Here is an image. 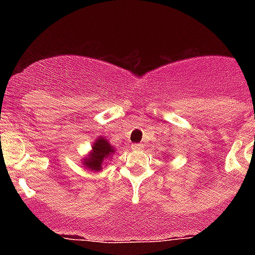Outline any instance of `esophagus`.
I'll use <instances>...</instances> for the list:
<instances>
[{
    "label": "esophagus",
    "instance_id": "34e87169",
    "mask_svg": "<svg viewBox=\"0 0 255 255\" xmlns=\"http://www.w3.org/2000/svg\"><path fill=\"white\" fill-rule=\"evenodd\" d=\"M131 147H132V149H135V150H141V149H144L143 144H132Z\"/></svg>",
    "mask_w": 255,
    "mask_h": 255
}]
</instances>
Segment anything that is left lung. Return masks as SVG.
I'll use <instances>...</instances> for the list:
<instances>
[{"label": "left lung", "mask_w": 255, "mask_h": 255, "mask_svg": "<svg viewBox=\"0 0 255 255\" xmlns=\"http://www.w3.org/2000/svg\"><path fill=\"white\" fill-rule=\"evenodd\" d=\"M168 155H170V153H168Z\"/></svg>", "instance_id": "left-lung-1"}]
</instances>
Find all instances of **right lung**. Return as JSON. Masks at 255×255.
<instances>
[{"mask_svg": "<svg viewBox=\"0 0 255 255\" xmlns=\"http://www.w3.org/2000/svg\"><path fill=\"white\" fill-rule=\"evenodd\" d=\"M116 152L115 147L112 145L108 139L105 136H98L93 144L92 149L87 157L82 159V163L85 168L93 171V172H101L106 166V161L112 157V154Z\"/></svg>", "mask_w": 255, "mask_h": 255, "instance_id": "1", "label": "right lung"}]
</instances>
